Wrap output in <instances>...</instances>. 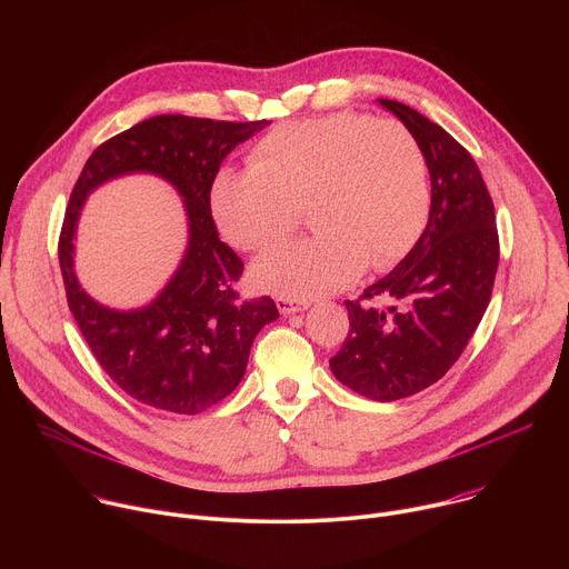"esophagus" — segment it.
Instances as JSON below:
<instances>
[{"mask_svg": "<svg viewBox=\"0 0 569 569\" xmlns=\"http://www.w3.org/2000/svg\"><path fill=\"white\" fill-rule=\"evenodd\" d=\"M277 306L281 310V315H295V312H301L310 306V301H297V299H288V297H279L277 299Z\"/></svg>", "mask_w": 569, "mask_h": 569, "instance_id": "34e87169", "label": "esophagus"}]
</instances>
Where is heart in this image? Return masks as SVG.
Listing matches in <instances>:
<instances>
[{"instance_id": "obj_1", "label": "heart", "mask_w": 569, "mask_h": 569, "mask_svg": "<svg viewBox=\"0 0 569 569\" xmlns=\"http://www.w3.org/2000/svg\"><path fill=\"white\" fill-rule=\"evenodd\" d=\"M211 211L233 248L261 252L286 240L306 211L315 236L254 266L261 288L312 299L349 286L369 263L408 254L430 216L428 159L400 121L333 112L279 126L250 152L246 171H222Z\"/></svg>"}]
</instances>
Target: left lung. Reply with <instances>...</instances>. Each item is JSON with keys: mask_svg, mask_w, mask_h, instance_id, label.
Instances as JSON below:
<instances>
[{"mask_svg": "<svg viewBox=\"0 0 569 569\" xmlns=\"http://www.w3.org/2000/svg\"><path fill=\"white\" fill-rule=\"evenodd\" d=\"M378 101L423 146L430 218L408 257L360 299L345 301L351 331L331 371L349 389L389 402L435 385L459 360L491 301L500 238L470 152L410 106Z\"/></svg>", "mask_w": 569, "mask_h": 569, "instance_id": "left-lung-1", "label": "left lung"}]
</instances>
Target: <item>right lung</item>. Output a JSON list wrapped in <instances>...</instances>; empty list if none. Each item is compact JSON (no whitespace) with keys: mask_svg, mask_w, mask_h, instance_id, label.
Segmentation results:
<instances>
[{"mask_svg":"<svg viewBox=\"0 0 569 569\" xmlns=\"http://www.w3.org/2000/svg\"><path fill=\"white\" fill-rule=\"evenodd\" d=\"M268 123L150 117L103 141L73 184L58 240L67 303L103 371L148 408L171 415L213 408L246 376L257 333L279 317L270 297H238L242 261L220 240L209 202L222 159ZM128 172H152L179 189L190 216V248L157 300L137 311H112L79 288L72 236L84 198Z\"/></svg>","mask_w":569,"mask_h":569,"instance_id":"obj_1","label":"right lung"}]
</instances>
